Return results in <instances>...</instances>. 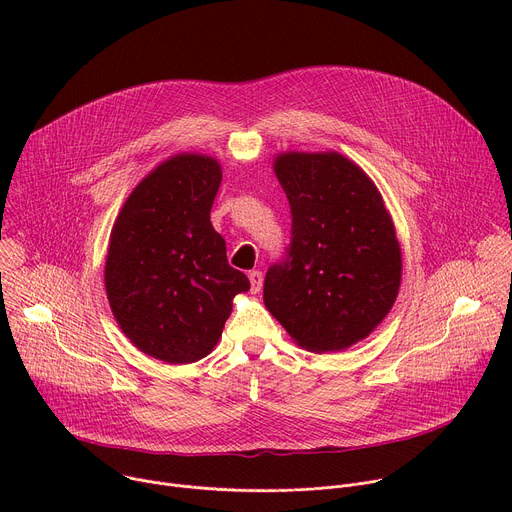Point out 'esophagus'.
Returning a JSON list of instances; mask_svg holds the SVG:
<instances>
[{"mask_svg": "<svg viewBox=\"0 0 512 512\" xmlns=\"http://www.w3.org/2000/svg\"><path fill=\"white\" fill-rule=\"evenodd\" d=\"M249 281H251V291L253 294H259V289H261V285H263V273L261 271H251L249 273Z\"/></svg>", "mask_w": 512, "mask_h": 512, "instance_id": "esophagus-1", "label": "esophagus"}]
</instances>
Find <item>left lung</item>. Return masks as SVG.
Returning a JSON list of instances; mask_svg holds the SVG:
<instances>
[{
  "label": "left lung",
  "mask_w": 512,
  "mask_h": 512,
  "mask_svg": "<svg viewBox=\"0 0 512 512\" xmlns=\"http://www.w3.org/2000/svg\"><path fill=\"white\" fill-rule=\"evenodd\" d=\"M273 172L291 206V245L265 275V308L298 346L346 350L397 300L393 218L367 172L338 152H281Z\"/></svg>",
  "instance_id": "obj_1"
}]
</instances>
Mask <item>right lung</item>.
<instances>
[{
	"label": "right lung",
	"mask_w": 512,
	"mask_h": 512,
	"mask_svg": "<svg viewBox=\"0 0 512 512\" xmlns=\"http://www.w3.org/2000/svg\"><path fill=\"white\" fill-rule=\"evenodd\" d=\"M223 180L216 158L182 152L158 164L123 202L109 237L105 289L121 332L168 364L204 358L233 300L249 291L210 223Z\"/></svg>",
	"instance_id": "obj_1"
}]
</instances>
